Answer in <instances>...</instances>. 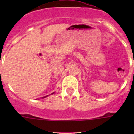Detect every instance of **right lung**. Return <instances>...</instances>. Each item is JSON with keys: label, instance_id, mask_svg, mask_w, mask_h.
Wrapping results in <instances>:
<instances>
[{"label": "right lung", "instance_id": "obj_1", "mask_svg": "<svg viewBox=\"0 0 134 134\" xmlns=\"http://www.w3.org/2000/svg\"><path fill=\"white\" fill-rule=\"evenodd\" d=\"M54 93H52V94H54ZM48 97V95H47V96H45V97H43V98H45V97Z\"/></svg>", "mask_w": 134, "mask_h": 134}]
</instances>
